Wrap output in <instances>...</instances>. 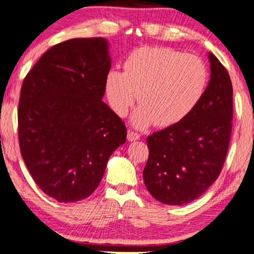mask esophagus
Masks as SVG:
<instances>
[{"label":"esophagus","instance_id":"1","mask_svg":"<svg viewBox=\"0 0 254 254\" xmlns=\"http://www.w3.org/2000/svg\"><path fill=\"white\" fill-rule=\"evenodd\" d=\"M140 138L139 134L137 132H134L132 130H129L127 131V139L130 140V142H133V140H138Z\"/></svg>","mask_w":254,"mask_h":254}]
</instances>
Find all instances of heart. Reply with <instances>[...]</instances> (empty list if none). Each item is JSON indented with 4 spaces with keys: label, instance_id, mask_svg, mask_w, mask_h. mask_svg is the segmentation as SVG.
I'll list each match as a JSON object with an SVG mask.
<instances>
[{
    "label": "heart",
    "instance_id": "heart-1",
    "mask_svg": "<svg viewBox=\"0 0 254 254\" xmlns=\"http://www.w3.org/2000/svg\"><path fill=\"white\" fill-rule=\"evenodd\" d=\"M207 82V66L200 57L144 46L127 56L124 71L109 70L104 90L109 105L120 117L127 116L138 94L140 107L132 117L138 129L151 124L166 127L185 120L198 107Z\"/></svg>",
    "mask_w": 254,
    "mask_h": 254
}]
</instances>
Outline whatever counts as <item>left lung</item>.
<instances>
[{
	"label": "left lung",
	"mask_w": 254,
	"mask_h": 254,
	"mask_svg": "<svg viewBox=\"0 0 254 254\" xmlns=\"http://www.w3.org/2000/svg\"><path fill=\"white\" fill-rule=\"evenodd\" d=\"M208 60L211 79L198 107L185 120L146 138L144 183L163 204L184 205L200 197L225 162L232 131V83L213 54Z\"/></svg>",
	"instance_id": "left-lung-1"
}]
</instances>
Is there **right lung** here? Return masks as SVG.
Returning a JSON list of instances; mask_svg holds the SVG:
<instances>
[{"instance_id":"1","label":"right lung","mask_w":254,"mask_h":254,"mask_svg":"<svg viewBox=\"0 0 254 254\" xmlns=\"http://www.w3.org/2000/svg\"><path fill=\"white\" fill-rule=\"evenodd\" d=\"M110 66L103 37L72 38L47 50L24 77L21 155L38 188L60 203L89 197L127 140L124 122L102 101Z\"/></svg>"}]
</instances>
